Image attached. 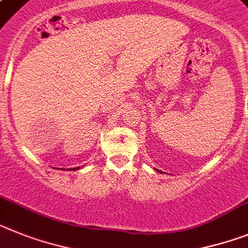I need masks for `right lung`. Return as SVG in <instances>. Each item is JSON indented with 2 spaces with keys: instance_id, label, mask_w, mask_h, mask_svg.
I'll use <instances>...</instances> for the list:
<instances>
[{
  "instance_id": "obj_1",
  "label": "right lung",
  "mask_w": 248,
  "mask_h": 248,
  "mask_svg": "<svg viewBox=\"0 0 248 248\" xmlns=\"http://www.w3.org/2000/svg\"><path fill=\"white\" fill-rule=\"evenodd\" d=\"M73 169H78V168H73Z\"/></svg>"
}]
</instances>
